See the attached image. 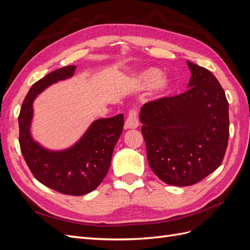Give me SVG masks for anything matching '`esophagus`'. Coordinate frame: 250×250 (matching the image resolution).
Wrapping results in <instances>:
<instances>
[{
	"label": "esophagus",
	"instance_id": "esophagus-1",
	"mask_svg": "<svg viewBox=\"0 0 250 250\" xmlns=\"http://www.w3.org/2000/svg\"><path fill=\"white\" fill-rule=\"evenodd\" d=\"M140 125L139 122V116H138V110L137 109H131L128 112L127 119L125 121V127L128 129H135Z\"/></svg>",
	"mask_w": 250,
	"mask_h": 250
}]
</instances>
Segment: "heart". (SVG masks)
Here are the masks:
<instances>
[{"instance_id": "1", "label": "heart", "mask_w": 250, "mask_h": 250, "mask_svg": "<svg viewBox=\"0 0 250 250\" xmlns=\"http://www.w3.org/2000/svg\"><path fill=\"white\" fill-rule=\"evenodd\" d=\"M161 79V73L158 72L157 70H150L149 72H147L145 75H144V84L146 86H153L154 84L160 81ZM158 87H160L161 90H164L166 87H167V82L166 81H161L160 84H158Z\"/></svg>"}]
</instances>
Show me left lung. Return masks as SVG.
<instances>
[{"mask_svg": "<svg viewBox=\"0 0 250 250\" xmlns=\"http://www.w3.org/2000/svg\"><path fill=\"white\" fill-rule=\"evenodd\" d=\"M185 93L143 105L142 133L151 170L164 183H199L222 164L229 135V102L208 70L188 62Z\"/></svg>", "mask_w": 250, "mask_h": 250, "instance_id": "1", "label": "left lung"}]
</instances>
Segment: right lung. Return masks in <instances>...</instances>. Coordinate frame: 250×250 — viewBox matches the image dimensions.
Here are the masks:
<instances>
[{
    "instance_id": "right-lung-1",
    "label": "right lung",
    "mask_w": 250,
    "mask_h": 250,
    "mask_svg": "<svg viewBox=\"0 0 250 250\" xmlns=\"http://www.w3.org/2000/svg\"><path fill=\"white\" fill-rule=\"evenodd\" d=\"M75 69V65L60 67L29 89L19 116V141L29 169L40 183L62 194L81 196L94 191L106 176L113 148L123 131L122 113L95 121L77 144L63 151L44 149L30 134L36 96L53 83L72 77Z\"/></svg>"
}]
</instances>
